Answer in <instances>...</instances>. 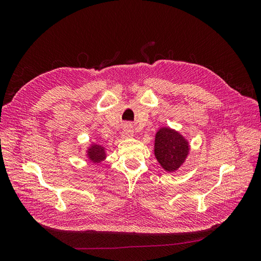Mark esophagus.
<instances>
[{"label": "esophagus", "instance_id": "esophagus-1", "mask_svg": "<svg viewBox=\"0 0 261 261\" xmlns=\"http://www.w3.org/2000/svg\"><path fill=\"white\" fill-rule=\"evenodd\" d=\"M134 135V129L129 124H126L122 130V137L123 138H128Z\"/></svg>", "mask_w": 261, "mask_h": 261}]
</instances>
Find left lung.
Here are the masks:
<instances>
[{
	"label": "left lung",
	"instance_id": "1",
	"mask_svg": "<svg viewBox=\"0 0 261 261\" xmlns=\"http://www.w3.org/2000/svg\"><path fill=\"white\" fill-rule=\"evenodd\" d=\"M189 153L188 141L184 136L170 127H161L155 134L154 155L162 169L175 172Z\"/></svg>",
	"mask_w": 261,
	"mask_h": 261
}]
</instances>
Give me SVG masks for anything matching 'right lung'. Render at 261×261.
<instances>
[{
    "mask_svg": "<svg viewBox=\"0 0 261 261\" xmlns=\"http://www.w3.org/2000/svg\"><path fill=\"white\" fill-rule=\"evenodd\" d=\"M87 156L90 162L92 163H100L107 158L106 149L98 144H91L90 147L87 150Z\"/></svg>",
    "mask_w": 261,
    "mask_h": 261,
    "instance_id": "right-lung-1",
    "label": "right lung"
}]
</instances>
